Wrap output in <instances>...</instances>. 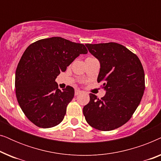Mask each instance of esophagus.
Instances as JSON below:
<instances>
[{
    "label": "esophagus",
    "mask_w": 161,
    "mask_h": 161,
    "mask_svg": "<svg viewBox=\"0 0 161 161\" xmlns=\"http://www.w3.org/2000/svg\"><path fill=\"white\" fill-rule=\"evenodd\" d=\"M80 93H82V92H81L80 90H79V89H76L75 91V96L78 95V94H80Z\"/></svg>",
    "instance_id": "34e87169"
}]
</instances>
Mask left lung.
I'll return each instance as SVG.
<instances>
[{"label": "left lung", "mask_w": 161, "mask_h": 161, "mask_svg": "<svg viewBox=\"0 0 161 161\" xmlns=\"http://www.w3.org/2000/svg\"><path fill=\"white\" fill-rule=\"evenodd\" d=\"M98 59L97 82H103L105 95L101 99L89 94L90 101L83 113L90 126L109 131L122 126L140 104L145 89L144 72L139 58L116 42L86 44Z\"/></svg>", "instance_id": "obj_1"}]
</instances>
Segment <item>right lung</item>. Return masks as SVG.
I'll return each instance as SVG.
<instances>
[{
  "mask_svg": "<svg viewBox=\"0 0 161 161\" xmlns=\"http://www.w3.org/2000/svg\"><path fill=\"white\" fill-rule=\"evenodd\" d=\"M87 53L83 44L58 36L26 48L15 73L16 96L26 117L37 127L49 128L62 122L75 91L69 86L61 91L55 80L80 54Z\"/></svg>",
  "mask_w": 161,
  "mask_h": 161,
  "instance_id": "1",
  "label": "right lung"
}]
</instances>
